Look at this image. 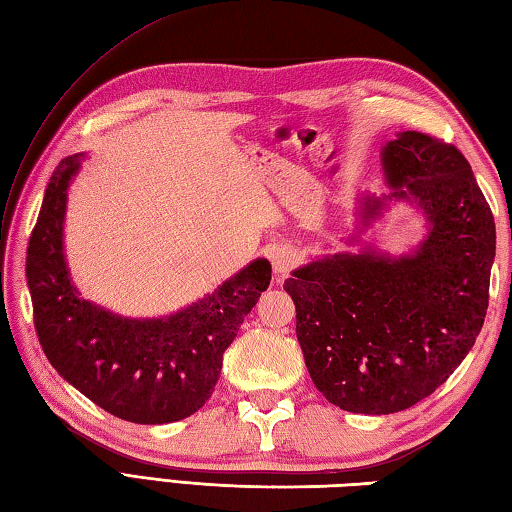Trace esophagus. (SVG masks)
<instances>
[{
  "label": "esophagus",
  "instance_id": "34e87169",
  "mask_svg": "<svg viewBox=\"0 0 512 512\" xmlns=\"http://www.w3.org/2000/svg\"><path fill=\"white\" fill-rule=\"evenodd\" d=\"M269 260H272L274 274L285 276L289 269H292L298 263V254L292 245H276L269 252Z\"/></svg>",
  "mask_w": 512,
  "mask_h": 512
}]
</instances>
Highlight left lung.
<instances>
[{
	"instance_id": "left-lung-1",
	"label": "left lung",
	"mask_w": 512,
	"mask_h": 512,
	"mask_svg": "<svg viewBox=\"0 0 512 512\" xmlns=\"http://www.w3.org/2000/svg\"><path fill=\"white\" fill-rule=\"evenodd\" d=\"M383 196L361 194L345 245L359 252L312 258L285 292L318 392L347 412L392 414L430 397L484 325L495 218L468 160L452 144L401 131L381 149ZM394 201L427 218V236L394 257L360 234Z\"/></svg>"
}]
</instances>
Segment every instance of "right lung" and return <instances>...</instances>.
Listing matches in <instances>:
<instances>
[{
    "mask_svg": "<svg viewBox=\"0 0 512 512\" xmlns=\"http://www.w3.org/2000/svg\"><path fill=\"white\" fill-rule=\"evenodd\" d=\"M80 167V153L57 165L28 240L26 278L42 350L64 381L115 417L144 426L187 419L214 392L223 354L269 287L272 265L256 258L169 316L129 318L86 301L64 256L66 200Z\"/></svg>",
    "mask_w": 512,
    "mask_h": 512,
    "instance_id": "right-lung-1",
    "label": "right lung"
}]
</instances>
